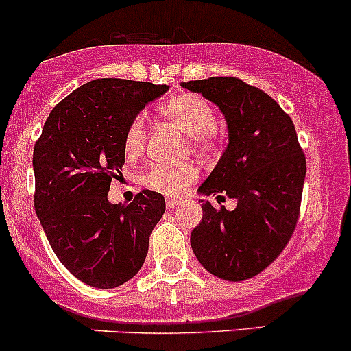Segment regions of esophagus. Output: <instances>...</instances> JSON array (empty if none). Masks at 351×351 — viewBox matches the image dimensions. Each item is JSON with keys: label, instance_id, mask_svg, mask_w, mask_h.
<instances>
[{"label": "esophagus", "instance_id": "obj_1", "mask_svg": "<svg viewBox=\"0 0 351 351\" xmlns=\"http://www.w3.org/2000/svg\"><path fill=\"white\" fill-rule=\"evenodd\" d=\"M180 202H182L180 199H167V208L169 209H174L176 206L180 204Z\"/></svg>", "mask_w": 351, "mask_h": 351}]
</instances>
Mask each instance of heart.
Here are the masks:
<instances>
[{
    "mask_svg": "<svg viewBox=\"0 0 351 351\" xmlns=\"http://www.w3.org/2000/svg\"><path fill=\"white\" fill-rule=\"evenodd\" d=\"M162 117L176 123L189 135L191 143L197 149H216L221 142V133L216 126V113L209 101L197 95L182 93L165 101L160 106ZM145 145V121L135 117L128 123L123 136V149L128 157H136ZM199 171L193 162L180 164H154L149 169L143 184L152 191L165 196H179L191 184L196 182Z\"/></svg>",
    "mask_w": 351,
    "mask_h": 351,
    "instance_id": "obj_1",
    "label": "heart"
}]
</instances>
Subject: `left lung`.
Wrapping results in <instances>:
<instances>
[{
  "mask_svg": "<svg viewBox=\"0 0 351 351\" xmlns=\"http://www.w3.org/2000/svg\"><path fill=\"white\" fill-rule=\"evenodd\" d=\"M182 88L218 104L228 123V147L199 193L238 201L233 211L202 202L191 247L213 276L252 279L282 254L298 225L306 157L294 123L276 99L238 77L187 81Z\"/></svg>",
  "mask_w": 351,
  "mask_h": 351,
  "instance_id": "8db88e82",
  "label": "left lung"
}]
</instances>
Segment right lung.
Instances as JSON below:
<instances>
[{
  "label": "right lung",
  "mask_w": 351,
  "mask_h": 351,
  "mask_svg": "<svg viewBox=\"0 0 351 351\" xmlns=\"http://www.w3.org/2000/svg\"><path fill=\"white\" fill-rule=\"evenodd\" d=\"M167 89L128 79L86 82L53 108L35 142V211L57 258L91 287H118L142 269L165 211L155 191L126 206L111 204L108 191L125 164L126 126Z\"/></svg>",
  "instance_id": "add662e5"
}]
</instances>
